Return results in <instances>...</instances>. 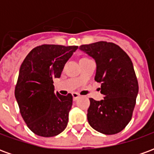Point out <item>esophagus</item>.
Instances as JSON below:
<instances>
[{"label":"esophagus","mask_w":154,"mask_h":154,"mask_svg":"<svg viewBox=\"0 0 154 154\" xmlns=\"http://www.w3.org/2000/svg\"><path fill=\"white\" fill-rule=\"evenodd\" d=\"M72 97H73V100H76L78 98V97H80V95L78 93H77V92H73V93L72 94Z\"/></svg>","instance_id":"esophagus-1"}]
</instances>
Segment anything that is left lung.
I'll list each match as a JSON object with an SVG mask.
<instances>
[{"label": "left lung", "instance_id": "left-lung-1", "mask_svg": "<svg viewBox=\"0 0 154 154\" xmlns=\"http://www.w3.org/2000/svg\"><path fill=\"white\" fill-rule=\"evenodd\" d=\"M79 49L96 61L95 80L101 83L100 90L104 96L100 100L90 98L88 123L104 134L120 132L131 119L139 92L132 61L113 43L100 41L82 45Z\"/></svg>", "mask_w": 154, "mask_h": 154}]
</instances>
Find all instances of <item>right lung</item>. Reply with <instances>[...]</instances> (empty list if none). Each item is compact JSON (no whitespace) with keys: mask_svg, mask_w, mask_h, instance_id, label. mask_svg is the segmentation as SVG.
Instances as JSON below:
<instances>
[{"mask_svg":"<svg viewBox=\"0 0 154 154\" xmlns=\"http://www.w3.org/2000/svg\"><path fill=\"white\" fill-rule=\"evenodd\" d=\"M77 48L43 44L32 49L22 63L15 99L22 118L37 135L56 136L67 127L72 96L55 93L54 80L60 77L64 65Z\"/></svg>","mask_w":154,"mask_h":154,"instance_id":"add662e5","label":"right lung"}]
</instances>
